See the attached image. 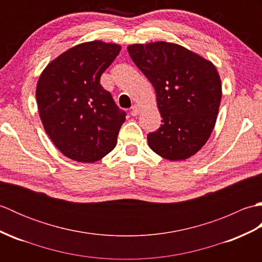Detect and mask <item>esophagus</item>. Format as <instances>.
Here are the masks:
<instances>
[{
	"label": "esophagus",
	"mask_w": 262,
	"mask_h": 262,
	"mask_svg": "<svg viewBox=\"0 0 262 262\" xmlns=\"http://www.w3.org/2000/svg\"><path fill=\"white\" fill-rule=\"evenodd\" d=\"M140 113H141V109L138 108L137 105H133L132 109H130V115H132V116H134V117H136V116L140 115Z\"/></svg>",
	"instance_id": "34e87169"
}]
</instances>
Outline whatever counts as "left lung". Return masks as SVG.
Here are the masks:
<instances>
[{"instance_id":"8db88e82","label":"left lung","mask_w":262,"mask_h":262,"mask_svg":"<svg viewBox=\"0 0 262 262\" xmlns=\"http://www.w3.org/2000/svg\"><path fill=\"white\" fill-rule=\"evenodd\" d=\"M127 51L154 86L162 117L147 135L149 147L166 160L190 158L207 142L219 114L222 84L215 66L171 42L135 43Z\"/></svg>"}]
</instances>
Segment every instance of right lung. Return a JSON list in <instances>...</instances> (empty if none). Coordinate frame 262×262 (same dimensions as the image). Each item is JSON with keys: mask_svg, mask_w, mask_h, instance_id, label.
<instances>
[{"mask_svg": "<svg viewBox=\"0 0 262 262\" xmlns=\"http://www.w3.org/2000/svg\"><path fill=\"white\" fill-rule=\"evenodd\" d=\"M119 52L115 43H80L54 59L39 77L36 99L43 128L69 159L96 162L116 146L126 113L100 77Z\"/></svg>", "mask_w": 262, "mask_h": 262, "instance_id": "right-lung-1", "label": "right lung"}]
</instances>
